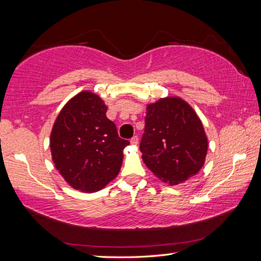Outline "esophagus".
I'll list each match as a JSON object with an SVG mask.
<instances>
[{
	"mask_svg": "<svg viewBox=\"0 0 261 261\" xmlns=\"http://www.w3.org/2000/svg\"><path fill=\"white\" fill-rule=\"evenodd\" d=\"M130 143H131L132 145H137V144H138V137H137V136L132 137V138L130 139Z\"/></svg>",
	"mask_w": 261,
	"mask_h": 261,
	"instance_id": "34e87169",
	"label": "esophagus"
}]
</instances>
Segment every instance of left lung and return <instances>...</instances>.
I'll use <instances>...</instances> for the list:
<instances>
[{"label":"left lung","instance_id":"8db88e82","mask_svg":"<svg viewBox=\"0 0 261 261\" xmlns=\"http://www.w3.org/2000/svg\"><path fill=\"white\" fill-rule=\"evenodd\" d=\"M208 141L200 118L180 98L147 105L140 152L148 169L170 185L185 182L205 163Z\"/></svg>","mask_w":261,"mask_h":261}]
</instances>
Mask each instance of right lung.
<instances>
[{"label":"right lung","instance_id":"right-lung-1","mask_svg":"<svg viewBox=\"0 0 261 261\" xmlns=\"http://www.w3.org/2000/svg\"><path fill=\"white\" fill-rule=\"evenodd\" d=\"M106 112L100 96L83 91L62 108L50 134L56 169L65 182L83 192L99 191L116 177L123 149L130 144L118 137Z\"/></svg>","mask_w":261,"mask_h":261}]
</instances>
